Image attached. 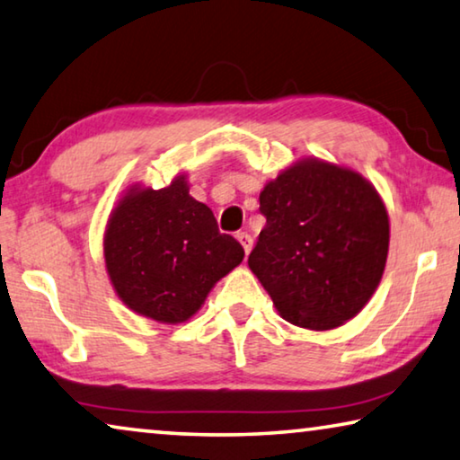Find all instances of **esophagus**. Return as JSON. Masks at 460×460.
<instances>
[{"label":"esophagus","mask_w":460,"mask_h":460,"mask_svg":"<svg viewBox=\"0 0 460 460\" xmlns=\"http://www.w3.org/2000/svg\"><path fill=\"white\" fill-rule=\"evenodd\" d=\"M237 242L242 243V247H243V252H245V256L247 253L252 252V245H253V239H252V235L250 233H245V231H242V233H237Z\"/></svg>","instance_id":"obj_1"}]
</instances>
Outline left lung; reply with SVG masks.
<instances>
[{
  "label": "left lung",
  "instance_id": "8db88e82",
  "mask_svg": "<svg viewBox=\"0 0 460 460\" xmlns=\"http://www.w3.org/2000/svg\"><path fill=\"white\" fill-rule=\"evenodd\" d=\"M266 227L247 264L288 323L332 330L381 282L389 217L360 173L307 159L260 194Z\"/></svg>",
  "mask_w": 460,
  "mask_h": 460
}]
</instances>
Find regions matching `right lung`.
Here are the masks:
<instances>
[{"label": "right lung", "mask_w": 460, "mask_h": 460, "mask_svg": "<svg viewBox=\"0 0 460 460\" xmlns=\"http://www.w3.org/2000/svg\"><path fill=\"white\" fill-rule=\"evenodd\" d=\"M104 256L116 293L130 309L181 323L243 260V247L218 231L213 210L176 178L162 190L127 192L108 221Z\"/></svg>", "instance_id": "1"}]
</instances>
